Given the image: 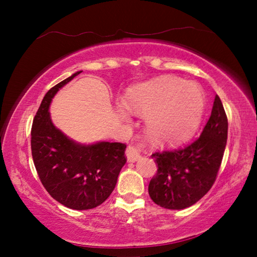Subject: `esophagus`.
<instances>
[{
  "label": "esophagus",
  "mask_w": 257,
  "mask_h": 257,
  "mask_svg": "<svg viewBox=\"0 0 257 257\" xmlns=\"http://www.w3.org/2000/svg\"><path fill=\"white\" fill-rule=\"evenodd\" d=\"M144 149V145L143 144H131V145L127 146V149H126V157H127V160L131 161H137L139 159L140 157H142V151Z\"/></svg>",
  "instance_id": "esophagus-1"
}]
</instances>
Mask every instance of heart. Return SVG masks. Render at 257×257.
<instances>
[{"mask_svg": "<svg viewBox=\"0 0 257 257\" xmlns=\"http://www.w3.org/2000/svg\"><path fill=\"white\" fill-rule=\"evenodd\" d=\"M128 108L147 115V131L161 144H177L194 135L205 113V93L200 85L174 77H161L131 87ZM125 115L124 111H120Z\"/></svg>", "mask_w": 257, "mask_h": 257, "instance_id": "1", "label": "heart"}]
</instances>
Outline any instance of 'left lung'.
Returning a JSON list of instances; mask_svg holds the SVG:
<instances>
[{
    "mask_svg": "<svg viewBox=\"0 0 257 257\" xmlns=\"http://www.w3.org/2000/svg\"><path fill=\"white\" fill-rule=\"evenodd\" d=\"M228 119L219 96L199 138L182 149L152 154L158 164L149 194L158 206L184 209L198 202L216 180L227 144Z\"/></svg>",
    "mask_w": 257,
    "mask_h": 257,
    "instance_id": "8db88e82",
    "label": "left lung"
}]
</instances>
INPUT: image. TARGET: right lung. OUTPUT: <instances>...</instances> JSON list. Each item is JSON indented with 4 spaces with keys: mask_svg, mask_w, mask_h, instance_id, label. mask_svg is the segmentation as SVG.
Listing matches in <instances>:
<instances>
[{
    "mask_svg": "<svg viewBox=\"0 0 257 257\" xmlns=\"http://www.w3.org/2000/svg\"><path fill=\"white\" fill-rule=\"evenodd\" d=\"M80 72L48 91L31 127V154L42 185L56 201L77 210L101 205L114 189L126 163L125 144L101 142L80 145L52 124L49 114L51 99Z\"/></svg>",
    "mask_w": 257,
    "mask_h": 257,
    "instance_id": "add662e5",
    "label": "right lung"
}]
</instances>
